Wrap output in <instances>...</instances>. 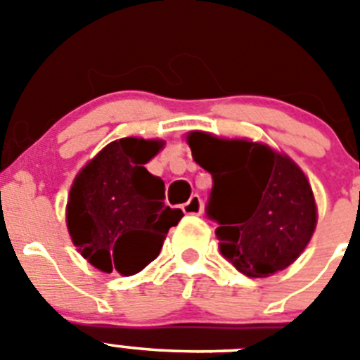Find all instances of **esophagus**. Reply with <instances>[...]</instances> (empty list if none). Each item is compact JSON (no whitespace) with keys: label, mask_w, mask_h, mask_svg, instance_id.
Listing matches in <instances>:
<instances>
[{"label":"esophagus","mask_w":360,"mask_h":360,"mask_svg":"<svg viewBox=\"0 0 360 360\" xmlns=\"http://www.w3.org/2000/svg\"><path fill=\"white\" fill-rule=\"evenodd\" d=\"M184 212L186 214H202L203 211V202L198 195H193L189 198V202L184 203Z\"/></svg>","instance_id":"obj_1"}]
</instances>
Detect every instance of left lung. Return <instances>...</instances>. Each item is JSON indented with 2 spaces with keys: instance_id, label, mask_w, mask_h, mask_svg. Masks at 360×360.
Here are the masks:
<instances>
[{
  "instance_id": "obj_1",
  "label": "left lung",
  "mask_w": 360,
  "mask_h": 360,
  "mask_svg": "<svg viewBox=\"0 0 360 360\" xmlns=\"http://www.w3.org/2000/svg\"><path fill=\"white\" fill-rule=\"evenodd\" d=\"M193 158L212 174L207 214L219 224V252L249 278L285 270L310 243L317 203L303 169L263 142L207 131L186 135Z\"/></svg>"
}]
</instances>
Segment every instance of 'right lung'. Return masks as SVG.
<instances>
[{"label":"right lung","mask_w":360,"mask_h":360,"mask_svg":"<svg viewBox=\"0 0 360 360\" xmlns=\"http://www.w3.org/2000/svg\"><path fill=\"white\" fill-rule=\"evenodd\" d=\"M164 146L160 139H119L104 146L73 178L66 227L77 252L101 272H141L182 219L180 209L164 203V182L144 167Z\"/></svg>","instance_id":"add662e5"}]
</instances>
